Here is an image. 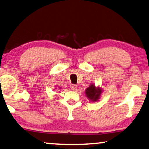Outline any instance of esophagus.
Segmentation results:
<instances>
[{"label": "esophagus", "instance_id": "obj_1", "mask_svg": "<svg viewBox=\"0 0 149 149\" xmlns=\"http://www.w3.org/2000/svg\"><path fill=\"white\" fill-rule=\"evenodd\" d=\"M70 88L72 89V91H75V90H77V85H75V84H71Z\"/></svg>", "mask_w": 149, "mask_h": 149}]
</instances>
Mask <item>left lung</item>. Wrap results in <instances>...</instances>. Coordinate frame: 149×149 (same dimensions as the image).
Instances as JSON below:
<instances>
[{
	"mask_svg": "<svg viewBox=\"0 0 149 149\" xmlns=\"http://www.w3.org/2000/svg\"><path fill=\"white\" fill-rule=\"evenodd\" d=\"M101 91L100 88H96L94 85H91V86L87 88L86 91V95L91 100L96 101L100 97Z\"/></svg>",
	"mask_w": 149,
	"mask_h": 149,
	"instance_id": "obj_1",
	"label": "left lung"
}]
</instances>
